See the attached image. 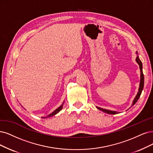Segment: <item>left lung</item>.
<instances>
[{
	"instance_id": "1",
	"label": "left lung",
	"mask_w": 153,
	"mask_h": 153,
	"mask_svg": "<svg viewBox=\"0 0 153 153\" xmlns=\"http://www.w3.org/2000/svg\"><path fill=\"white\" fill-rule=\"evenodd\" d=\"M136 53H137V52H136ZM135 60H136V62H137V64H139V68H140V84H139V91L137 92V95L135 96V97L133 101L132 102V105L131 106H132L133 105H134L135 104V103L137 102V100H139L140 96L141 94V93H142L143 91V88H144V74H143V64L142 62H141V61L140 60L139 58V56L137 55V57H136V59H135ZM97 108L101 110L102 111L105 113H106V114H112V115H115V114H119L118 111H111V110H106V109H103V108H100V107H98L97 106Z\"/></svg>"
}]
</instances>
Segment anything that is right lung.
Instances as JSON below:
<instances>
[{"mask_svg": "<svg viewBox=\"0 0 153 153\" xmlns=\"http://www.w3.org/2000/svg\"><path fill=\"white\" fill-rule=\"evenodd\" d=\"M63 104H64V102H63V103H62V105L60 106H59L58 108H56L55 111H53L52 114H50L49 115H48L47 117H52V116H53V115H56V114H58V113L62 110V107H63ZM47 117H42L43 118H47Z\"/></svg>", "mask_w": 153, "mask_h": 153, "instance_id": "right-lung-1", "label": "right lung"}]
</instances>
